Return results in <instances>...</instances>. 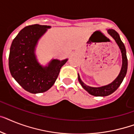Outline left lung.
<instances>
[{
  "mask_svg": "<svg viewBox=\"0 0 134 134\" xmlns=\"http://www.w3.org/2000/svg\"><path fill=\"white\" fill-rule=\"evenodd\" d=\"M107 32L109 33V34H110L113 37V38L115 40L116 43L118 44V47L121 51L122 58V65L121 70H120V72L118 77L111 84L100 87H92L87 86L82 82L80 76H79V75H78V81L80 83V85H82V87L84 88L87 92H89L90 94L95 96H107L110 95L112 93H114L118 89V87L120 85L124 78L126 74H127V55H126L125 47L124 45L123 42H122V41L120 40L119 34L115 30L109 29V30H107Z\"/></svg>",
  "mask_w": 134,
  "mask_h": 134,
  "instance_id": "1",
  "label": "left lung"
}]
</instances>
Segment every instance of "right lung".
Masks as SVG:
<instances>
[{
  "label": "right lung",
  "instance_id": "add662e5",
  "mask_svg": "<svg viewBox=\"0 0 134 134\" xmlns=\"http://www.w3.org/2000/svg\"><path fill=\"white\" fill-rule=\"evenodd\" d=\"M50 26L38 24L20 30L13 40L9 56V68L12 76L24 90L31 93L49 90L57 79L60 70L67 61L52 60L48 66L37 62L34 51L38 39Z\"/></svg>",
  "mask_w": 134,
  "mask_h": 134
}]
</instances>
